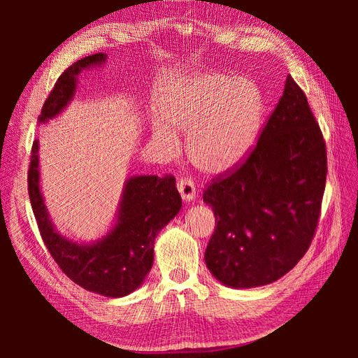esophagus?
I'll return each mask as SVG.
<instances>
[{
    "instance_id": "esophagus-1",
    "label": "esophagus",
    "mask_w": 358,
    "mask_h": 358,
    "mask_svg": "<svg viewBox=\"0 0 358 358\" xmlns=\"http://www.w3.org/2000/svg\"><path fill=\"white\" fill-rule=\"evenodd\" d=\"M178 189L180 192L183 201L189 203L196 199V187H194V183L189 179L178 180Z\"/></svg>"
}]
</instances>
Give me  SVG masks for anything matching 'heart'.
Listing matches in <instances>:
<instances>
[{
	"label": "heart",
	"instance_id": "1",
	"mask_svg": "<svg viewBox=\"0 0 358 358\" xmlns=\"http://www.w3.org/2000/svg\"><path fill=\"white\" fill-rule=\"evenodd\" d=\"M259 91L245 78L218 71L191 74L159 104L152 138L166 152H175L187 134L191 164L204 175L230 171L252 149L259 128Z\"/></svg>",
	"mask_w": 358,
	"mask_h": 358
}]
</instances>
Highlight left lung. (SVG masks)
<instances>
[{
    "mask_svg": "<svg viewBox=\"0 0 358 358\" xmlns=\"http://www.w3.org/2000/svg\"><path fill=\"white\" fill-rule=\"evenodd\" d=\"M326 176V143L306 95L288 76L251 155L203 194L216 220L204 252L215 279L245 289L288 273L312 242Z\"/></svg>",
    "mask_w": 358,
    "mask_h": 358,
    "instance_id": "8db88e82",
    "label": "left lung"
}]
</instances>
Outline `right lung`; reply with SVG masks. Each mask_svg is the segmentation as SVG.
Instances as JSON below:
<instances>
[{
	"instance_id": "add662e5",
	"label": "right lung",
	"mask_w": 358,
	"mask_h": 358,
	"mask_svg": "<svg viewBox=\"0 0 358 358\" xmlns=\"http://www.w3.org/2000/svg\"><path fill=\"white\" fill-rule=\"evenodd\" d=\"M107 64L106 53H95L74 62L64 71L43 106L38 124L58 117L78 92L83 71ZM38 140L32 145L28 192L43 242L61 270L73 282L106 297L131 294L145 282L154 264L158 233L175 218L182 199L173 176H129L121 192L115 220L101 237L91 242L69 239L53 224L40 185Z\"/></svg>"
}]
</instances>
